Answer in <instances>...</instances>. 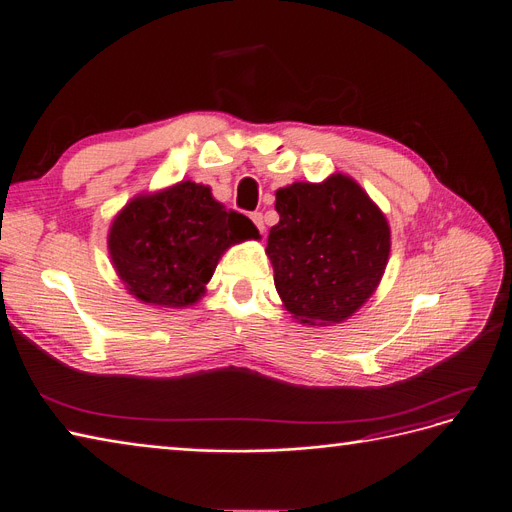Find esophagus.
<instances>
[{
  "instance_id": "obj_1",
  "label": "esophagus",
  "mask_w": 512,
  "mask_h": 512,
  "mask_svg": "<svg viewBox=\"0 0 512 512\" xmlns=\"http://www.w3.org/2000/svg\"><path fill=\"white\" fill-rule=\"evenodd\" d=\"M251 221L255 223L257 230L263 234V230H266V225H263V215L261 213H251Z\"/></svg>"
}]
</instances>
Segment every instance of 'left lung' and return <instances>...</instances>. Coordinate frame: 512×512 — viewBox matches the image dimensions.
<instances>
[{"instance_id": "1", "label": "left lung", "mask_w": 512, "mask_h": 512, "mask_svg": "<svg viewBox=\"0 0 512 512\" xmlns=\"http://www.w3.org/2000/svg\"><path fill=\"white\" fill-rule=\"evenodd\" d=\"M280 221L266 253L274 285L297 323H344L375 293L390 257L382 208L352 177L295 181L276 192Z\"/></svg>"}]
</instances>
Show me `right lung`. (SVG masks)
Returning <instances> with one entry per match:
<instances>
[{
	"label": "right lung",
	"instance_id": "right-lung-1",
	"mask_svg": "<svg viewBox=\"0 0 512 512\" xmlns=\"http://www.w3.org/2000/svg\"><path fill=\"white\" fill-rule=\"evenodd\" d=\"M249 217L217 202L211 187L179 181L139 194L113 217L107 249L128 293L156 308H187L204 295L221 255L257 240Z\"/></svg>",
	"mask_w": 512,
	"mask_h": 512
}]
</instances>
